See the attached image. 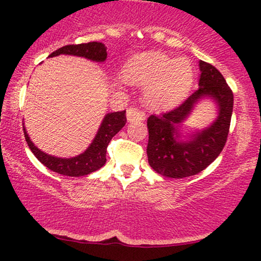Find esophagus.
Segmentation results:
<instances>
[{
	"mask_svg": "<svg viewBox=\"0 0 261 261\" xmlns=\"http://www.w3.org/2000/svg\"><path fill=\"white\" fill-rule=\"evenodd\" d=\"M145 119V115L144 113L140 112L138 108H134V107H132V108H128L127 109V120L128 122H140Z\"/></svg>",
	"mask_w": 261,
	"mask_h": 261,
	"instance_id": "obj_1",
	"label": "esophagus"
}]
</instances>
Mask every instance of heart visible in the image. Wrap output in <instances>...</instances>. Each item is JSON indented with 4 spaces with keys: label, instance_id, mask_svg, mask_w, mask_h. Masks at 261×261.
<instances>
[{
    "label": "heart",
    "instance_id": "1",
    "mask_svg": "<svg viewBox=\"0 0 261 261\" xmlns=\"http://www.w3.org/2000/svg\"><path fill=\"white\" fill-rule=\"evenodd\" d=\"M127 83L145 85V102L154 109L177 106L189 94L195 70L187 58H172L159 51L134 56L123 69Z\"/></svg>",
    "mask_w": 261,
    "mask_h": 261
}]
</instances>
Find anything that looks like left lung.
Wrapping results in <instances>:
<instances>
[{
	"mask_svg": "<svg viewBox=\"0 0 261 261\" xmlns=\"http://www.w3.org/2000/svg\"><path fill=\"white\" fill-rule=\"evenodd\" d=\"M199 88L194 94L171 112L147 119L148 163L164 177L185 178L199 173L219 156L226 145L233 113V91L212 64L199 60ZM204 97L213 98L217 103V120L188 141H179L177 126Z\"/></svg>",
	"mask_w": 261,
	"mask_h": 261,
	"instance_id": "8db88e82",
	"label": "left lung"
}]
</instances>
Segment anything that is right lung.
Listing matches in <instances>:
<instances>
[{
    "mask_svg": "<svg viewBox=\"0 0 261 261\" xmlns=\"http://www.w3.org/2000/svg\"><path fill=\"white\" fill-rule=\"evenodd\" d=\"M59 55L84 57V58L90 59L92 62L102 63L107 59V47L105 44L97 41L88 42V44L66 45L51 53L48 57H56ZM126 110L107 114L91 145L82 154L73 156V158H57V156L46 154L37 146H34L24 127L23 133L28 147L31 148V151L37 156L39 162L44 164L46 167H48L53 172L63 174V176L81 177L94 172L105 165L107 162V147H108L114 135L119 133L121 128L126 124Z\"/></svg>",
    "mask_w": 261,
    "mask_h": 261,
    "instance_id": "1",
    "label": "right lung"
}]
</instances>
